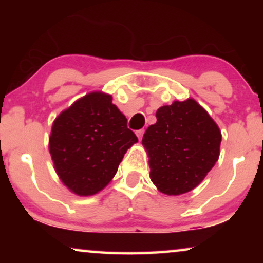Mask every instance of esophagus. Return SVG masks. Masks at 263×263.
<instances>
[{
  "label": "esophagus",
  "instance_id": "1",
  "mask_svg": "<svg viewBox=\"0 0 263 263\" xmlns=\"http://www.w3.org/2000/svg\"><path fill=\"white\" fill-rule=\"evenodd\" d=\"M143 133H145V129H140V130H136V135H138L139 140H141V139H142Z\"/></svg>",
  "mask_w": 263,
  "mask_h": 263
}]
</instances>
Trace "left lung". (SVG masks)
<instances>
[{"label":"left lung","instance_id":"8db88e82","mask_svg":"<svg viewBox=\"0 0 263 263\" xmlns=\"http://www.w3.org/2000/svg\"><path fill=\"white\" fill-rule=\"evenodd\" d=\"M157 123L142 138L151 181L166 195L188 193L202 182L219 158L221 133L194 99L158 109Z\"/></svg>","mask_w":263,"mask_h":263}]
</instances>
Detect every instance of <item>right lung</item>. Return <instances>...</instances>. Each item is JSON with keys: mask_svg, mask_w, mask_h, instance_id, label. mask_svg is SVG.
I'll use <instances>...</instances> for the list:
<instances>
[{"mask_svg": "<svg viewBox=\"0 0 263 263\" xmlns=\"http://www.w3.org/2000/svg\"><path fill=\"white\" fill-rule=\"evenodd\" d=\"M138 138L109 95L93 92L52 124L49 149L61 181L81 196L98 193L116 175Z\"/></svg>", "mask_w": 263, "mask_h": 263, "instance_id": "obj_1", "label": "right lung"}]
</instances>
